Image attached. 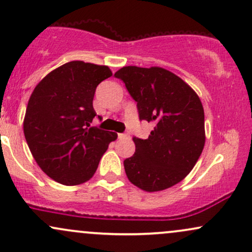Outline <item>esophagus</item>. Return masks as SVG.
Returning <instances> with one entry per match:
<instances>
[{
	"mask_svg": "<svg viewBox=\"0 0 252 252\" xmlns=\"http://www.w3.org/2000/svg\"><path fill=\"white\" fill-rule=\"evenodd\" d=\"M118 138L123 140V138H128V135L126 134H118Z\"/></svg>",
	"mask_w": 252,
	"mask_h": 252,
	"instance_id": "34e87169",
	"label": "esophagus"
}]
</instances>
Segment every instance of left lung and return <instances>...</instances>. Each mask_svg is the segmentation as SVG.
<instances>
[{"label": "left lung", "instance_id": "obj_1", "mask_svg": "<svg viewBox=\"0 0 252 252\" xmlns=\"http://www.w3.org/2000/svg\"><path fill=\"white\" fill-rule=\"evenodd\" d=\"M137 102L140 120L155 124L147 140L134 137L136 150L124 160L129 181L158 192L184 180L205 146L200 98L180 77L162 67L126 66L115 73Z\"/></svg>", "mask_w": 252, "mask_h": 252}]
</instances>
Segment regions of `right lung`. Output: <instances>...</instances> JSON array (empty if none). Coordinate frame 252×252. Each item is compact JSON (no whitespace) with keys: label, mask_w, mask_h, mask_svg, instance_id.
I'll list each match as a JSON object with an SVG mask.
<instances>
[{"label":"right lung","mask_w":252,"mask_h":252,"mask_svg":"<svg viewBox=\"0 0 252 252\" xmlns=\"http://www.w3.org/2000/svg\"><path fill=\"white\" fill-rule=\"evenodd\" d=\"M111 76L108 66L76 60L50 72L32 92L25 137L34 160L54 181L76 186L90 180L117 138L116 132L90 126L96 88Z\"/></svg>","instance_id":"right-lung-1"}]
</instances>
